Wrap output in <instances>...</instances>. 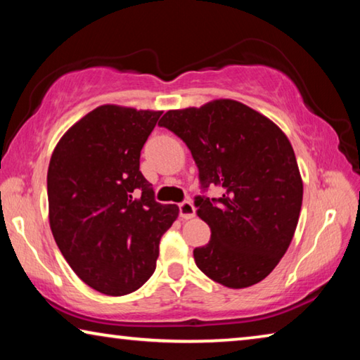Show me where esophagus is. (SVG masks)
I'll use <instances>...</instances> for the list:
<instances>
[{
  "label": "esophagus",
  "mask_w": 360,
  "mask_h": 360,
  "mask_svg": "<svg viewBox=\"0 0 360 360\" xmlns=\"http://www.w3.org/2000/svg\"><path fill=\"white\" fill-rule=\"evenodd\" d=\"M179 216L182 219H192L195 216V208L191 200H184L179 203Z\"/></svg>",
  "instance_id": "34e87169"
}]
</instances>
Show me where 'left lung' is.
I'll list each match as a JSON object with an SVG mask.
<instances>
[{"label": "left lung", "instance_id": "1", "mask_svg": "<svg viewBox=\"0 0 360 360\" xmlns=\"http://www.w3.org/2000/svg\"><path fill=\"white\" fill-rule=\"evenodd\" d=\"M189 147L202 195L197 213L211 229L193 250L198 269L229 288L269 276L287 252L303 203V182L293 147L269 118L237 101L169 110L160 120ZM223 189L210 199V186Z\"/></svg>", "mask_w": 360, "mask_h": 360}]
</instances>
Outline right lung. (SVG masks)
Segmentation results:
<instances>
[{"mask_svg":"<svg viewBox=\"0 0 360 360\" xmlns=\"http://www.w3.org/2000/svg\"><path fill=\"white\" fill-rule=\"evenodd\" d=\"M160 115L101 105L62 136L51 157L54 240L77 276L104 295H128L149 281L160 238L178 218V207L158 203L139 169Z\"/></svg>","mask_w":360,"mask_h":360,"instance_id":"obj_1","label":"right lung"}]
</instances>
